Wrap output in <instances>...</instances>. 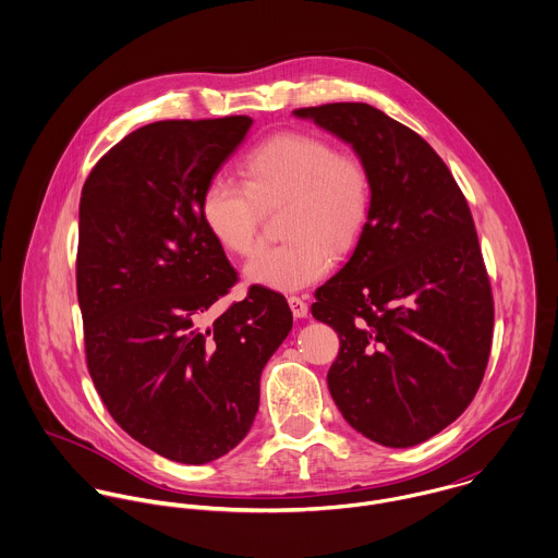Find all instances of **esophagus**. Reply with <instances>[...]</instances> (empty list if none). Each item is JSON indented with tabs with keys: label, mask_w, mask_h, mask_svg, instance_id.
<instances>
[{
	"label": "esophagus",
	"mask_w": 558,
	"mask_h": 558,
	"mask_svg": "<svg viewBox=\"0 0 558 558\" xmlns=\"http://www.w3.org/2000/svg\"><path fill=\"white\" fill-rule=\"evenodd\" d=\"M289 306L295 318H306L308 316V304L302 298H289Z\"/></svg>",
	"instance_id": "34e87169"
}]
</instances>
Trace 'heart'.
I'll return each mask as SVG.
<instances>
[{"label": "heart", "instance_id": "1", "mask_svg": "<svg viewBox=\"0 0 558 558\" xmlns=\"http://www.w3.org/2000/svg\"><path fill=\"white\" fill-rule=\"evenodd\" d=\"M246 187L214 175L201 192V218L218 246L248 256L258 240V203L289 201V242L258 250L244 274L250 284L295 293L331 269V252L357 240L368 209V169L310 132H278L256 143L240 162Z\"/></svg>", "mask_w": 558, "mask_h": 558}]
</instances>
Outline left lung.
I'll return each instance as SVG.
<instances>
[{"instance_id": "obj_1", "label": "left lung", "mask_w": 558, "mask_h": 558, "mask_svg": "<svg viewBox=\"0 0 558 558\" xmlns=\"http://www.w3.org/2000/svg\"><path fill=\"white\" fill-rule=\"evenodd\" d=\"M331 132L371 175V209L312 316L338 331L327 385L342 417L378 445L413 447L475 398L495 306L469 203L433 147L364 102L293 111Z\"/></svg>"}]
</instances>
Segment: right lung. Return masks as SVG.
<instances>
[{
  "label": "right lung",
  "mask_w": 558,
  "mask_h": 558,
  "mask_svg": "<svg viewBox=\"0 0 558 558\" xmlns=\"http://www.w3.org/2000/svg\"><path fill=\"white\" fill-rule=\"evenodd\" d=\"M252 120L143 125L92 169L78 205L76 295L92 380L111 417L182 464L238 447L260 372L293 327L287 300L252 287L205 325L238 274L201 218V192Z\"/></svg>",
  "instance_id": "obj_1"
}]
</instances>
